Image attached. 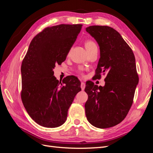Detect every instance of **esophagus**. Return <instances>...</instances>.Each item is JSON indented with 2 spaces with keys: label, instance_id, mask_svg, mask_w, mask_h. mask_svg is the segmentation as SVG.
Segmentation results:
<instances>
[{
  "label": "esophagus",
  "instance_id": "esophagus-1",
  "mask_svg": "<svg viewBox=\"0 0 153 153\" xmlns=\"http://www.w3.org/2000/svg\"><path fill=\"white\" fill-rule=\"evenodd\" d=\"M80 87H81V89H82V91H84V90L85 89V82H81Z\"/></svg>",
  "mask_w": 153,
  "mask_h": 153
}]
</instances>
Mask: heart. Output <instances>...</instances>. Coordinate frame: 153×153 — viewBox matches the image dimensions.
Returning <instances> with one entry per match:
<instances>
[{
	"label": "heart",
	"mask_w": 153,
	"mask_h": 153,
	"mask_svg": "<svg viewBox=\"0 0 153 153\" xmlns=\"http://www.w3.org/2000/svg\"><path fill=\"white\" fill-rule=\"evenodd\" d=\"M85 47L87 50V52H89V51H90L92 49L97 48V45L93 41L87 40L85 42Z\"/></svg>",
	"instance_id": "heart-1"
}]
</instances>
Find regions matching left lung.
Instances as JSON below:
<instances>
[{
  "instance_id": "8db88e82",
  "label": "left lung",
  "mask_w": 153,
  "mask_h": 153,
  "mask_svg": "<svg viewBox=\"0 0 153 153\" xmlns=\"http://www.w3.org/2000/svg\"><path fill=\"white\" fill-rule=\"evenodd\" d=\"M86 31L98 42L100 58L94 78L106 75L104 87L86 82L87 119L92 126L108 128L122 122L130 109L138 75L135 55L119 32L108 26L92 25Z\"/></svg>"
}]
</instances>
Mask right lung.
<instances>
[{
  "label": "right lung",
  "mask_w": 153,
  "mask_h": 153,
  "mask_svg": "<svg viewBox=\"0 0 153 153\" xmlns=\"http://www.w3.org/2000/svg\"><path fill=\"white\" fill-rule=\"evenodd\" d=\"M82 24L48 27L32 39L21 66V99L34 121L47 128L61 126L74 98L81 91L75 76L62 82L53 76L55 64H61L80 33Z\"/></svg>",
  "instance_id": "1"
}]
</instances>
